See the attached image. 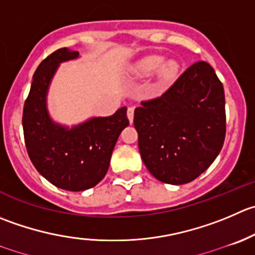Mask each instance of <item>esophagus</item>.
Wrapping results in <instances>:
<instances>
[{
    "label": "esophagus",
    "mask_w": 255,
    "mask_h": 255,
    "mask_svg": "<svg viewBox=\"0 0 255 255\" xmlns=\"http://www.w3.org/2000/svg\"><path fill=\"white\" fill-rule=\"evenodd\" d=\"M127 117L128 120H129V123L133 122V117H134V108L133 107H129L127 110Z\"/></svg>",
    "instance_id": "obj_1"
}]
</instances>
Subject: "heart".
Wrapping results in <instances>:
<instances>
[{
	"instance_id": "1",
	"label": "heart",
	"mask_w": 255,
	"mask_h": 255,
	"mask_svg": "<svg viewBox=\"0 0 255 255\" xmlns=\"http://www.w3.org/2000/svg\"><path fill=\"white\" fill-rule=\"evenodd\" d=\"M179 71L180 63L177 59H164L162 54H149L135 63L132 72L137 80H145L157 72V83L163 87L174 82L179 76Z\"/></svg>"
}]
</instances>
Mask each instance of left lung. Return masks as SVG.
Segmentation results:
<instances>
[{
  "label": "left lung",
  "instance_id": "obj_1",
  "mask_svg": "<svg viewBox=\"0 0 255 255\" xmlns=\"http://www.w3.org/2000/svg\"><path fill=\"white\" fill-rule=\"evenodd\" d=\"M140 105L133 123L140 157L153 177L185 184L214 162L226 137V100L211 65L197 62L159 98Z\"/></svg>",
  "mask_w": 255,
  "mask_h": 255
}]
</instances>
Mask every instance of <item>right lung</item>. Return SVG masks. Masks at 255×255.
Masks as SVG:
<instances>
[{
    "mask_svg": "<svg viewBox=\"0 0 255 255\" xmlns=\"http://www.w3.org/2000/svg\"><path fill=\"white\" fill-rule=\"evenodd\" d=\"M78 57V51L65 47L39 63L22 117L24 143L34 168L53 185L71 192L90 189L105 178L118 137L129 125L127 107L72 127L52 120L47 108L52 78L61 63Z\"/></svg>",
    "mask_w": 255,
    "mask_h": 255,
    "instance_id": "right-lung-1",
    "label": "right lung"
}]
</instances>
